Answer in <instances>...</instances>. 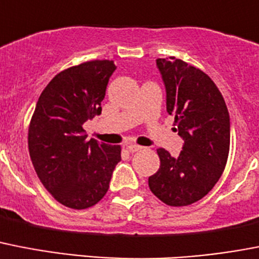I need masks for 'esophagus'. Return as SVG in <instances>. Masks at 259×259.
<instances>
[{"instance_id": "esophagus-1", "label": "esophagus", "mask_w": 259, "mask_h": 259, "mask_svg": "<svg viewBox=\"0 0 259 259\" xmlns=\"http://www.w3.org/2000/svg\"><path fill=\"white\" fill-rule=\"evenodd\" d=\"M127 149H128V152H131V153H135V152L141 151V149H143V147H140V145H138V144H130L127 147Z\"/></svg>"}]
</instances>
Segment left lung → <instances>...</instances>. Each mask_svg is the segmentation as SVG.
Segmentation results:
<instances>
[{
    "label": "left lung",
    "mask_w": 259,
    "mask_h": 259,
    "mask_svg": "<svg viewBox=\"0 0 259 259\" xmlns=\"http://www.w3.org/2000/svg\"><path fill=\"white\" fill-rule=\"evenodd\" d=\"M166 89V110L185 140L178 157L157 149L160 169L149 177L152 193L165 204L183 207L213 189L227 165L231 144L228 108L204 72L176 57L157 59Z\"/></svg>",
    "instance_id": "left-lung-1"
}]
</instances>
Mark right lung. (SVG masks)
<instances>
[{
  "instance_id": "obj_1",
  "label": "right lung",
  "mask_w": 259,
  "mask_h": 259,
  "mask_svg": "<svg viewBox=\"0 0 259 259\" xmlns=\"http://www.w3.org/2000/svg\"><path fill=\"white\" fill-rule=\"evenodd\" d=\"M110 60L70 66L51 79L37 99L28 127V152L48 193L65 207L85 209L106 195L120 145L86 140L82 124L101 114Z\"/></svg>"
}]
</instances>
